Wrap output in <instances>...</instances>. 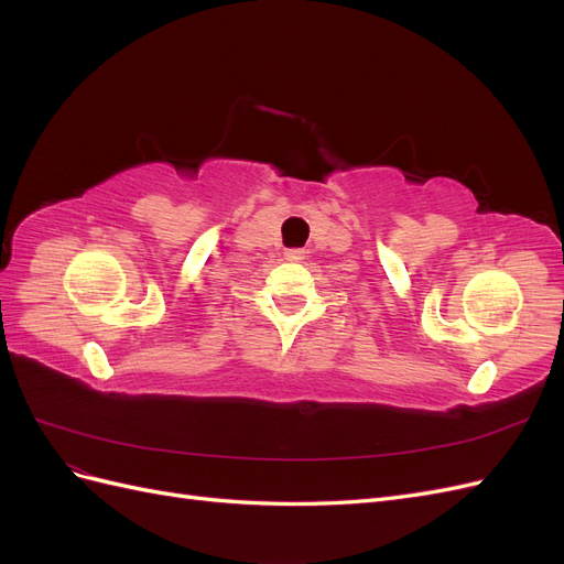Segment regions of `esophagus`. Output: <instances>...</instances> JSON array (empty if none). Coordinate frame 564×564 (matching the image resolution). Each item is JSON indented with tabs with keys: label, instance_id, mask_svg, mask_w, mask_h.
<instances>
[{
	"label": "esophagus",
	"instance_id": "obj_1",
	"mask_svg": "<svg viewBox=\"0 0 564 564\" xmlns=\"http://www.w3.org/2000/svg\"><path fill=\"white\" fill-rule=\"evenodd\" d=\"M284 259L292 261V263H299V261L305 259V251L303 249H286L284 251Z\"/></svg>",
	"mask_w": 564,
	"mask_h": 564
}]
</instances>
